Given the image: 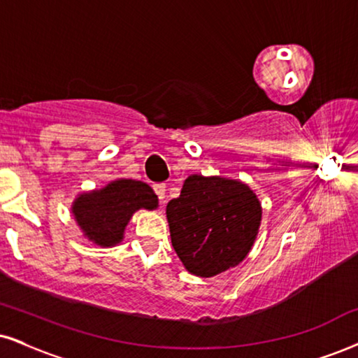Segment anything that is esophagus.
<instances>
[{"instance_id":"obj_1","label":"esophagus","mask_w":358,"mask_h":358,"mask_svg":"<svg viewBox=\"0 0 358 358\" xmlns=\"http://www.w3.org/2000/svg\"><path fill=\"white\" fill-rule=\"evenodd\" d=\"M154 192L157 194V197L162 202V201H164V197H166V186H164V184H154Z\"/></svg>"}]
</instances>
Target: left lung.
Instances as JSON below:
<instances>
[{
    "mask_svg": "<svg viewBox=\"0 0 358 358\" xmlns=\"http://www.w3.org/2000/svg\"><path fill=\"white\" fill-rule=\"evenodd\" d=\"M171 241L189 272L214 277L247 257L257 237L262 207L236 179L192 174L166 207Z\"/></svg>",
    "mask_w": 358,
    "mask_h": 358,
    "instance_id": "1",
    "label": "left lung"
}]
</instances>
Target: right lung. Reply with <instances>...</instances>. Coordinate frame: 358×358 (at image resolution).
<instances>
[{
    "label": "right lung",
    "instance_id": "right-lung-1",
    "mask_svg": "<svg viewBox=\"0 0 358 358\" xmlns=\"http://www.w3.org/2000/svg\"><path fill=\"white\" fill-rule=\"evenodd\" d=\"M157 207V196L145 182L116 179L99 191L79 194L71 213L85 237L101 247H113L124 237L132 214Z\"/></svg>",
    "mask_w": 358,
    "mask_h": 358
}]
</instances>
